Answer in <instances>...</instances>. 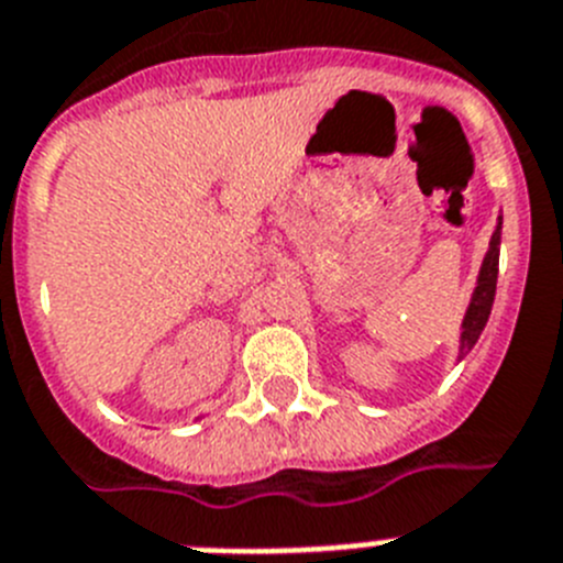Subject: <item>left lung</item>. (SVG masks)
<instances>
[{
    "mask_svg": "<svg viewBox=\"0 0 563 563\" xmlns=\"http://www.w3.org/2000/svg\"><path fill=\"white\" fill-rule=\"evenodd\" d=\"M498 246H501V221H498L496 232H493L490 249H487V257L482 263V272H478V286L473 291L471 309L464 314L462 322V345H459V356H464L467 351L476 345V340L482 336L487 325V317L493 309V297H496V280H498Z\"/></svg>",
    "mask_w": 563,
    "mask_h": 563,
    "instance_id": "left-lung-1",
    "label": "left lung"
}]
</instances>
